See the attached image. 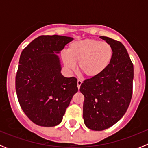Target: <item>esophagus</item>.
I'll use <instances>...</instances> for the list:
<instances>
[{
	"instance_id": "esophagus-1",
	"label": "esophagus",
	"mask_w": 148,
	"mask_h": 148,
	"mask_svg": "<svg viewBox=\"0 0 148 148\" xmlns=\"http://www.w3.org/2000/svg\"><path fill=\"white\" fill-rule=\"evenodd\" d=\"M82 83V82L81 80L80 79L77 80V87H78V89H79L80 88V86H81Z\"/></svg>"
}]
</instances>
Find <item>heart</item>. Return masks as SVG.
<instances>
[{
    "instance_id": "1",
    "label": "heart",
    "mask_w": 148,
    "mask_h": 148,
    "mask_svg": "<svg viewBox=\"0 0 148 148\" xmlns=\"http://www.w3.org/2000/svg\"><path fill=\"white\" fill-rule=\"evenodd\" d=\"M112 58V46L92 38L71 43L67 53L63 55L64 63L67 68L73 69L74 63L78 62L79 73L88 79L95 78L104 72Z\"/></svg>"
}]
</instances>
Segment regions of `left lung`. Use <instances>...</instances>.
Instances as JSON below:
<instances>
[{"label": "left lung", "instance_id": "8db88e82", "mask_svg": "<svg viewBox=\"0 0 148 148\" xmlns=\"http://www.w3.org/2000/svg\"><path fill=\"white\" fill-rule=\"evenodd\" d=\"M113 49L109 66L98 77L84 80L80 92L84 96L83 118L92 130L110 127L123 117L132 95L133 64L122 43L100 36Z\"/></svg>", "mask_w": 148, "mask_h": 148}]
</instances>
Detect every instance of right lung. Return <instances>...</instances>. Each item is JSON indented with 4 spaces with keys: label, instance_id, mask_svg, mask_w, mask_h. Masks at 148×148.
Masks as SVG:
<instances>
[{
    "label": "right lung",
    "instance_id": "obj_1",
    "mask_svg": "<svg viewBox=\"0 0 148 148\" xmlns=\"http://www.w3.org/2000/svg\"><path fill=\"white\" fill-rule=\"evenodd\" d=\"M73 40L63 36H40L22 51L16 76L18 100L36 125L53 127L62 122L78 91L75 77L61 74L59 53Z\"/></svg>",
    "mask_w": 148,
    "mask_h": 148
}]
</instances>
